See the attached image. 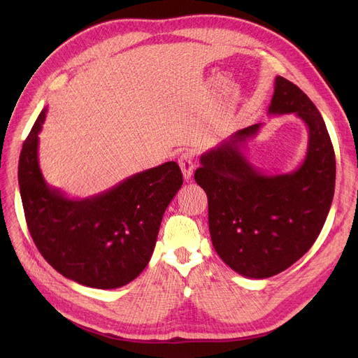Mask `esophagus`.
I'll return each instance as SVG.
<instances>
[{"label":"esophagus","mask_w":358,"mask_h":358,"mask_svg":"<svg viewBox=\"0 0 358 358\" xmlns=\"http://www.w3.org/2000/svg\"><path fill=\"white\" fill-rule=\"evenodd\" d=\"M178 164L182 171L184 178L189 181L193 177V169H194V155L192 152H184L178 157Z\"/></svg>","instance_id":"esophagus-1"}]
</instances>
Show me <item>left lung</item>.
<instances>
[{
    "label": "left lung",
    "instance_id": "8db88e82",
    "mask_svg": "<svg viewBox=\"0 0 358 358\" xmlns=\"http://www.w3.org/2000/svg\"><path fill=\"white\" fill-rule=\"evenodd\" d=\"M296 113L309 129L303 164L267 176L242 152L261 123L238 130L200 157L194 180L208 194L217 255L241 275L267 278L302 258L321 234L335 189V154L325 122L306 94L275 77L268 115Z\"/></svg>",
    "mask_w": 358,
    "mask_h": 358
}]
</instances>
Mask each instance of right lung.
<instances>
[{"label":"right lung","instance_id":"add662e5","mask_svg":"<svg viewBox=\"0 0 358 358\" xmlns=\"http://www.w3.org/2000/svg\"><path fill=\"white\" fill-rule=\"evenodd\" d=\"M46 108L34 122L18 161V185L37 250L64 277L94 289L135 280L152 257L161 220L182 185L169 161L90 199H68L46 184L37 159Z\"/></svg>","mask_w":358,"mask_h":358}]
</instances>
